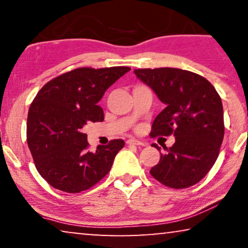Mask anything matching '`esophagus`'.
<instances>
[{
    "label": "esophagus",
    "instance_id": "esophagus-1",
    "mask_svg": "<svg viewBox=\"0 0 248 248\" xmlns=\"http://www.w3.org/2000/svg\"><path fill=\"white\" fill-rule=\"evenodd\" d=\"M127 144H134V145H145L144 142L142 141H139L137 140V139H128V140L126 141Z\"/></svg>",
    "mask_w": 248,
    "mask_h": 248
}]
</instances>
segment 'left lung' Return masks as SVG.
Segmentation results:
<instances>
[{
  "mask_svg": "<svg viewBox=\"0 0 248 248\" xmlns=\"http://www.w3.org/2000/svg\"><path fill=\"white\" fill-rule=\"evenodd\" d=\"M139 80L150 87L166 105L152 123L151 137L172 134L175 143L164 148L150 174L168 187L196 184L215 165L225 125L221 98L205 78L172 67L134 70ZM152 147H160L154 143Z\"/></svg>",
  "mask_w": 248,
  "mask_h": 248,
  "instance_id": "1",
  "label": "left lung"
}]
</instances>
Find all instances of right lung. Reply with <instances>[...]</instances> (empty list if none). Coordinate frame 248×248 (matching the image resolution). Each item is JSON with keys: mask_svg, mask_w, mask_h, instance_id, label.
<instances>
[{"mask_svg": "<svg viewBox=\"0 0 248 248\" xmlns=\"http://www.w3.org/2000/svg\"><path fill=\"white\" fill-rule=\"evenodd\" d=\"M131 69L80 67L47 82L29 108L27 142L40 176L60 191L80 193L108 174L123 140L88 151L83 126L103 122L98 103L105 91Z\"/></svg>", "mask_w": 248, "mask_h": 248, "instance_id": "1", "label": "right lung"}]
</instances>
